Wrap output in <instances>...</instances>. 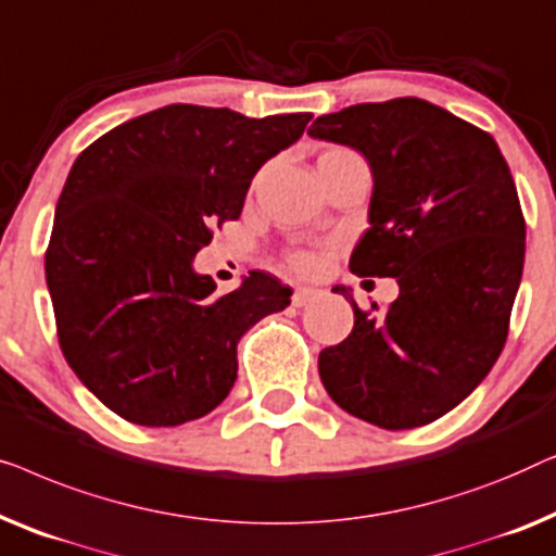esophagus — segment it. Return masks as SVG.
Returning a JSON list of instances; mask_svg holds the SVG:
<instances>
[{"label": "esophagus", "mask_w": 556, "mask_h": 556, "mask_svg": "<svg viewBox=\"0 0 556 556\" xmlns=\"http://www.w3.org/2000/svg\"><path fill=\"white\" fill-rule=\"evenodd\" d=\"M317 296V289L312 287H296L294 294H292V304L294 307H304V304H309L312 300Z\"/></svg>", "instance_id": "34e87169"}]
</instances>
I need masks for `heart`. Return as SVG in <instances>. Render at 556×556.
I'll return each instance as SVG.
<instances>
[{"mask_svg": "<svg viewBox=\"0 0 556 556\" xmlns=\"http://www.w3.org/2000/svg\"><path fill=\"white\" fill-rule=\"evenodd\" d=\"M338 153H350V151H345V148H330V151H325L323 155H338ZM323 155H319V159H323ZM287 262L294 271H302L304 275V271L315 269L317 256L312 252H304V249H294V252L287 254Z\"/></svg>", "mask_w": 556, "mask_h": 556, "instance_id": "obj_1", "label": "heart"}]
</instances>
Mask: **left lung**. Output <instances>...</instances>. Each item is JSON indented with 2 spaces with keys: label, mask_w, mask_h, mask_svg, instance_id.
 <instances>
[{
  "label": "left lung",
  "mask_w": 556,
  "mask_h": 556,
  "mask_svg": "<svg viewBox=\"0 0 556 556\" xmlns=\"http://www.w3.org/2000/svg\"><path fill=\"white\" fill-rule=\"evenodd\" d=\"M307 132L365 155L370 229L350 269L401 287L380 317L332 289L355 327L319 353L323 386L378 428L433 424L486 378L509 334L527 239L511 170L486 130L420 98L350 105Z\"/></svg>",
  "instance_id": "obj_1"
}]
</instances>
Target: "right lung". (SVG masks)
<instances>
[{"instance_id":"1","label":"right lung","mask_w":556,"mask_h":556,"mask_svg":"<svg viewBox=\"0 0 556 556\" xmlns=\"http://www.w3.org/2000/svg\"><path fill=\"white\" fill-rule=\"evenodd\" d=\"M312 113L247 118L166 105L108 130L70 168L45 254L58 340L83 386L121 418L166 428L229 395L249 327L292 289L249 271L216 294L193 256L237 222L249 184Z\"/></svg>"}]
</instances>
